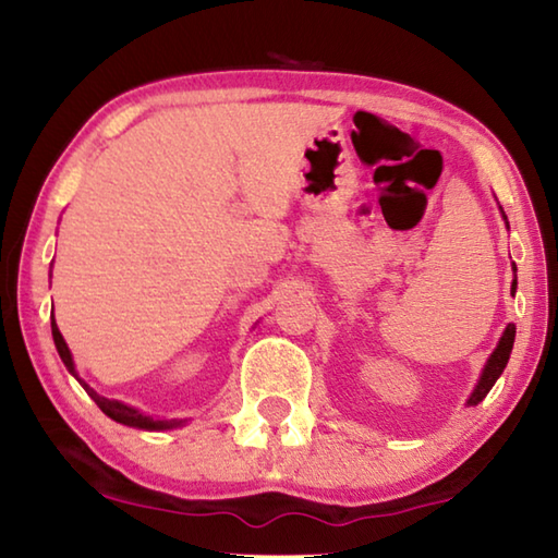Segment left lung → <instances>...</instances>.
I'll use <instances>...</instances> for the list:
<instances>
[{
  "label": "left lung",
  "instance_id": "left-lung-1",
  "mask_svg": "<svg viewBox=\"0 0 558 558\" xmlns=\"http://www.w3.org/2000/svg\"><path fill=\"white\" fill-rule=\"evenodd\" d=\"M515 286H518V282L512 280V288H510L512 294H515ZM512 343H515V324H508V329L504 331V336H500V341L496 345L494 355L488 357V363L484 367V375H482V379H478L474 395L469 397V403H472V407H476L478 401H484L486 395L490 391V387L496 385V379L504 375V369L508 365V357H510V351H512Z\"/></svg>",
  "mask_w": 558,
  "mask_h": 558
}]
</instances>
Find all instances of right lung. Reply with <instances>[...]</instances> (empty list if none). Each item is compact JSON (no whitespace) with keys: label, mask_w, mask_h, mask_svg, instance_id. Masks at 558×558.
I'll return each mask as SVG.
<instances>
[{"label":"right lung","mask_w":558,"mask_h":558,"mask_svg":"<svg viewBox=\"0 0 558 558\" xmlns=\"http://www.w3.org/2000/svg\"><path fill=\"white\" fill-rule=\"evenodd\" d=\"M52 338H54V348H58V353H60V357H62V363L68 365V369L70 373L74 375V363H72V353H70V348H68V343H64V338H62V333H60V329H58V324H54V316H52ZM82 381V379H80ZM82 387L89 391L92 395V399L96 401V407L101 409L108 418H113V421H118V423H123V425H130V428H145V430H167V428H177V425H181V421H155V418H149V416H145V413H140L137 409H130V407H125V403H120V401H113V399H106V397H98L94 389H89L82 381Z\"/></svg>","instance_id":"add662e5"}]
</instances>
